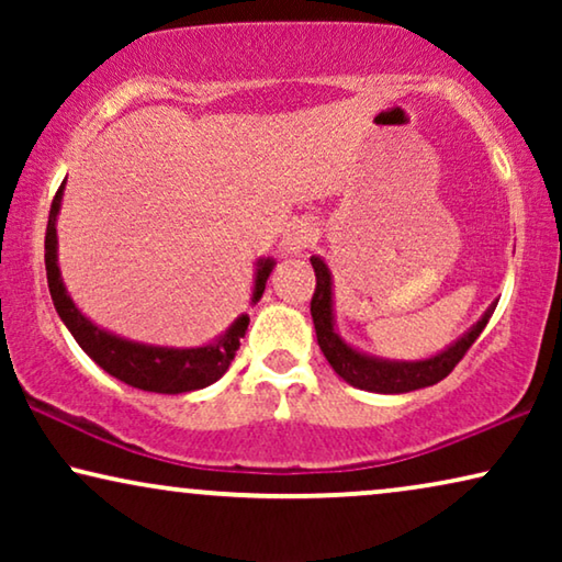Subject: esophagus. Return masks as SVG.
Wrapping results in <instances>:
<instances>
[{
  "mask_svg": "<svg viewBox=\"0 0 562 562\" xmlns=\"http://www.w3.org/2000/svg\"><path fill=\"white\" fill-rule=\"evenodd\" d=\"M314 237H317V233H314V227L310 225V222H299V225H294L286 233V248L299 252L310 243H314Z\"/></svg>",
  "mask_w": 562,
  "mask_h": 562,
  "instance_id": "esophagus-1",
  "label": "esophagus"
}]
</instances>
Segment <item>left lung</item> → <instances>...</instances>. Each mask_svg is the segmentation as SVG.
<instances>
[{
  "mask_svg": "<svg viewBox=\"0 0 562 562\" xmlns=\"http://www.w3.org/2000/svg\"><path fill=\"white\" fill-rule=\"evenodd\" d=\"M314 276H317V286L312 294V319L314 329H317V342L329 366L335 368V373L350 383V386L375 391V394H406V391H417L432 383L442 381L445 375L452 373L471 345L479 340L483 327L488 325L491 314L496 310V302L488 306L486 314L475 322L471 333H465L456 345H450L448 350L440 356L417 360V363H391V360H379L363 352L352 350L350 345H345L340 337L335 335L333 325V283H329V271L322 260L312 258Z\"/></svg>",
  "mask_w": 562,
  "mask_h": 562,
  "instance_id": "obj_1",
  "label": "left lung"
}]
</instances>
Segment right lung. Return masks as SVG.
Segmentation results:
<instances>
[{
  "label": "right lung",
  "mask_w": 562,
  "mask_h": 562,
  "mask_svg": "<svg viewBox=\"0 0 562 562\" xmlns=\"http://www.w3.org/2000/svg\"><path fill=\"white\" fill-rule=\"evenodd\" d=\"M64 183H60L56 196H53L48 229H45V271H48V289L58 317L71 329V335L81 345V350L99 368H104L106 373L114 375V379L125 381L127 386H135L140 391H153V394H187V391L204 389L222 379L229 363H233L237 348H240V337H245V329H248V314H243L217 342L204 345V348L176 350L122 340V337L110 335L97 325H91L76 310L71 296L66 294V286L60 281V271L56 263V217L60 210V196H64ZM258 266L260 268L256 276V291H252L256 302L263 296L266 281L273 271V260H260Z\"/></svg>",
  "instance_id": "1"
}]
</instances>
